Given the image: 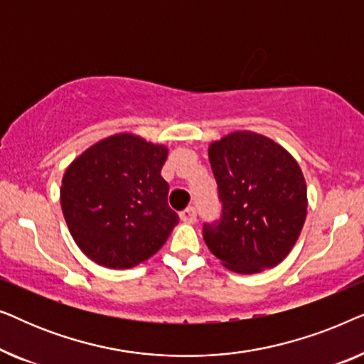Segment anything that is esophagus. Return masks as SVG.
Masks as SVG:
<instances>
[{"label":"esophagus","instance_id":"1","mask_svg":"<svg viewBox=\"0 0 364 364\" xmlns=\"http://www.w3.org/2000/svg\"><path fill=\"white\" fill-rule=\"evenodd\" d=\"M181 220L186 223H196L197 220V212L193 207H187L186 210L181 212Z\"/></svg>","mask_w":364,"mask_h":364}]
</instances>
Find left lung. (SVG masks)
<instances>
[{
	"mask_svg": "<svg viewBox=\"0 0 364 364\" xmlns=\"http://www.w3.org/2000/svg\"><path fill=\"white\" fill-rule=\"evenodd\" d=\"M218 196V225L203 240L235 273H258L287 258L306 218V182L285 147L253 131H233L208 146Z\"/></svg>",
	"mask_w": 364,
	"mask_h": 364,
	"instance_id": "1",
	"label": "left lung"
}]
</instances>
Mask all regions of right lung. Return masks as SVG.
Instances as JSON below:
<instances>
[{
    "label": "right lung",
    "mask_w": 364,
    "mask_h": 364,
    "mask_svg": "<svg viewBox=\"0 0 364 364\" xmlns=\"http://www.w3.org/2000/svg\"><path fill=\"white\" fill-rule=\"evenodd\" d=\"M168 147L132 132L92 144L61 181V208L81 252L97 265L126 270L167 242L178 215L168 207L161 171Z\"/></svg>",
    "instance_id": "right-lung-1"
}]
</instances>
